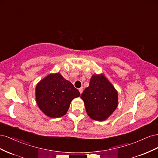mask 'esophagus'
<instances>
[{"instance_id": "obj_1", "label": "esophagus", "mask_w": 158, "mask_h": 158, "mask_svg": "<svg viewBox=\"0 0 158 158\" xmlns=\"http://www.w3.org/2000/svg\"><path fill=\"white\" fill-rule=\"evenodd\" d=\"M79 92H80V94H82V92H83V88H80V89H79Z\"/></svg>"}]
</instances>
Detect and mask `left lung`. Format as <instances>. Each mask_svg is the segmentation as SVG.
Wrapping results in <instances>:
<instances>
[{"label": "left lung", "mask_w": 158, "mask_h": 158, "mask_svg": "<svg viewBox=\"0 0 158 158\" xmlns=\"http://www.w3.org/2000/svg\"><path fill=\"white\" fill-rule=\"evenodd\" d=\"M80 98L88 115L95 121L106 120L118 106L117 91L103 74L92 76Z\"/></svg>", "instance_id": "obj_1"}]
</instances>
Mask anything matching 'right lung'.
Masks as SVG:
<instances>
[{"instance_id": "1", "label": "right lung", "mask_w": 158, "mask_h": 158, "mask_svg": "<svg viewBox=\"0 0 158 158\" xmlns=\"http://www.w3.org/2000/svg\"><path fill=\"white\" fill-rule=\"evenodd\" d=\"M80 95L79 91L59 73L46 76L35 87L37 106L45 115L51 118L64 116L73 99Z\"/></svg>"}]
</instances>
